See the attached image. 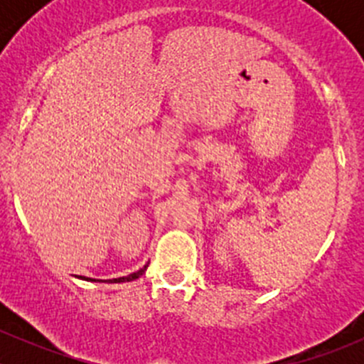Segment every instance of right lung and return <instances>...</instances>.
Listing matches in <instances>:
<instances>
[{"label":"right lung","mask_w":364,"mask_h":364,"mask_svg":"<svg viewBox=\"0 0 364 364\" xmlns=\"http://www.w3.org/2000/svg\"><path fill=\"white\" fill-rule=\"evenodd\" d=\"M148 269V264H146L144 267H141L139 271H135V273H130L128 277H119V278H114V280H109L111 284H121V282H132V280H137L139 277H142V273ZM77 278H82V280H90V282H98V280H93V278H84V277H77Z\"/></svg>","instance_id":"add662e5"}]
</instances>
